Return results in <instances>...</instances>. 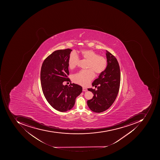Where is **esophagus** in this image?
Masks as SVG:
<instances>
[{"instance_id": "obj_1", "label": "esophagus", "mask_w": 160, "mask_h": 160, "mask_svg": "<svg viewBox=\"0 0 160 160\" xmlns=\"http://www.w3.org/2000/svg\"><path fill=\"white\" fill-rule=\"evenodd\" d=\"M88 90L86 88H82V91H87Z\"/></svg>"}]
</instances>
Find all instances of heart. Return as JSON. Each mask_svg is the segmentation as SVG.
<instances>
[{"label":"heart","mask_w":160,"mask_h":160,"mask_svg":"<svg viewBox=\"0 0 160 160\" xmlns=\"http://www.w3.org/2000/svg\"><path fill=\"white\" fill-rule=\"evenodd\" d=\"M83 59L88 62V70L81 71L72 76V81L76 84L82 86H87L94 78L95 74H100L103 72L107 66V61L103 57L99 56L98 54L90 49H85L81 52ZM78 54L74 52H72L68 59V66L71 69L76 67L78 62Z\"/></svg>","instance_id":"heart-1"}]
</instances>
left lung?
Instances as JSON below:
<instances>
[{
	"label": "left lung",
	"instance_id": "left-lung-1",
	"mask_svg": "<svg viewBox=\"0 0 160 160\" xmlns=\"http://www.w3.org/2000/svg\"><path fill=\"white\" fill-rule=\"evenodd\" d=\"M106 56L107 66L105 70L92 82L93 87L98 86L97 90L88 89L94 96L88 100L87 103L95 112H102L110 108L117 97L120 85V69L117 59L107 50Z\"/></svg>",
	"mask_w": 160,
	"mask_h": 160
}]
</instances>
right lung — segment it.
<instances>
[{"label": "right lung", "instance_id": "add662e5", "mask_svg": "<svg viewBox=\"0 0 160 160\" xmlns=\"http://www.w3.org/2000/svg\"><path fill=\"white\" fill-rule=\"evenodd\" d=\"M71 49L54 51L42 64L40 73L42 91L48 103L57 111L65 112L71 110L75 99L81 93L82 88L75 84L63 85L64 81H70L68 59Z\"/></svg>", "mask_w": 160, "mask_h": 160}]
</instances>
